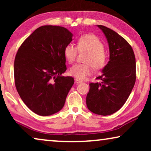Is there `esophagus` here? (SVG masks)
<instances>
[{
    "mask_svg": "<svg viewBox=\"0 0 151 151\" xmlns=\"http://www.w3.org/2000/svg\"><path fill=\"white\" fill-rule=\"evenodd\" d=\"M75 82H76V83H77V84H79V83H81V82H82V80H80V79H78V78H76Z\"/></svg>",
    "mask_w": 151,
    "mask_h": 151,
    "instance_id": "1",
    "label": "esophagus"
}]
</instances>
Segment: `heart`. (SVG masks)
I'll list each match as a JSON object with an SVG mask.
<instances>
[{"label":"heart","instance_id":"heart-1","mask_svg":"<svg viewBox=\"0 0 151 151\" xmlns=\"http://www.w3.org/2000/svg\"><path fill=\"white\" fill-rule=\"evenodd\" d=\"M104 47L100 39L93 34H84L78 38L77 47L72 44L66 45L64 54L68 63L76 60L78 51H87L84 60L85 64H76L69 70V74L78 79L82 80L92 73L93 67L96 70L103 69L107 61Z\"/></svg>","mask_w":151,"mask_h":151}]
</instances>
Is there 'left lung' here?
<instances>
[{"mask_svg":"<svg viewBox=\"0 0 151 151\" xmlns=\"http://www.w3.org/2000/svg\"><path fill=\"white\" fill-rule=\"evenodd\" d=\"M107 39L110 57L96 79L90 83L86 96L88 110L100 115H111L119 110L131 94L136 80L135 57L129 43L123 37L103 25H98Z\"/></svg>","mask_w":151,"mask_h":151,"instance_id":"left-lung-1","label":"left lung"}]
</instances>
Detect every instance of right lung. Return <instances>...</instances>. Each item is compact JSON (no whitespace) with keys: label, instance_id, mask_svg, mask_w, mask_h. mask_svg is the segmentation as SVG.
<instances>
[{"label":"right lung","instance_id":"add662e5","mask_svg":"<svg viewBox=\"0 0 151 151\" xmlns=\"http://www.w3.org/2000/svg\"><path fill=\"white\" fill-rule=\"evenodd\" d=\"M73 34L63 27L36 29L20 45L14 60L16 90L26 106L41 116L63 109L73 78L61 76L67 70L64 49Z\"/></svg>","mask_w":151,"mask_h":151}]
</instances>
